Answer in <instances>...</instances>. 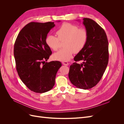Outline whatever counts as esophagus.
I'll list each match as a JSON object with an SVG mask.
<instances>
[{
    "label": "esophagus",
    "instance_id": "34e87169",
    "mask_svg": "<svg viewBox=\"0 0 124 124\" xmlns=\"http://www.w3.org/2000/svg\"><path fill=\"white\" fill-rule=\"evenodd\" d=\"M62 63L63 65H65V66H68V65H69L68 62H62Z\"/></svg>",
    "mask_w": 124,
    "mask_h": 124
}]
</instances>
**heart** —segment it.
Wrapping results in <instances>:
<instances>
[{
	"label": "heart",
	"mask_w": 124,
	"mask_h": 124,
	"mask_svg": "<svg viewBox=\"0 0 124 124\" xmlns=\"http://www.w3.org/2000/svg\"><path fill=\"white\" fill-rule=\"evenodd\" d=\"M55 36L49 35L46 38L47 46L53 51L57 50L60 41L65 40V48L59 50L53 55L54 59L61 62L68 61L72 57V54L82 50L87 42L88 35L84 28L69 23H63L56 31Z\"/></svg>",
	"instance_id": "b5f03b06"
}]
</instances>
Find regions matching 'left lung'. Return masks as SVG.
Instances as JSON below:
<instances>
[{
	"mask_svg": "<svg viewBox=\"0 0 124 124\" xmlns=\"http://www.w3.org/2000/svg\"><path fill=\"white\" fill-rule=\"evenodd\" d=\"M83 24L88 38L85 46L74 58L75 62L70 67L69 78L77 87L88 89L101 80L108 62V40L104 29L95 21L83 18ZM83 60L79 64L77 61Z\"/></svg>",
	"mask_w": 124,
	"mask_h": 124,
	"instance_id": "1",
	"label": "left lung"
}]
</instances>
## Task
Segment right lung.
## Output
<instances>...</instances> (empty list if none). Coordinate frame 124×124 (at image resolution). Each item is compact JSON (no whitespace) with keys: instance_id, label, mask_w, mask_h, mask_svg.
<instances>
[{"instance_id":"1","label":"right lung","mask_w":124,"mask_h":124,"mask_svg":"<svg viewBox=\"0 0 124 124\" xmlns=\"http://www.w3.org/2000/svg\"><path fill=\"white\" fill-rule=\"evenodd\" d=\"M54 26V22H31L22 29L14 43V56L18 76L31 91L37 93L52 89L56 73L62 66L59 61L46 62L52 53L46 38Z\"/></svg>"}]
</instances>
